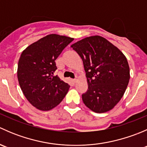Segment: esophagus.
Listing matches in <instances>:
<instances>
[{
	"label": "esophagus",
	"instance_id": "obj_1",
	"mask_svg": "<svg viewBox=\"0 0 147 147\" xmlns=\"http://www.w3.org/2000/svg\"><path fill=\"white\" fill-rule=\"evenodd\" d=\"M78 77H76V78H75V79H73V80H72V81H73V82H77V81H78Z\"/></svg>",
	"mask_w": 147,
	"mask_h": 147
}]
</instances>
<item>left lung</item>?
Segmentation results:
<instances>
[{"instance_id":"left-lung-1","label":"left lung","mask_w":147,"mask_h":147,"mask_svg":"<svg viewBox=\"0 0 147 147\" xmlns=\"http://www.w3.org/2000/svg\"><path fill=\"white\" fill-rule=\"evenodd\" d=\"M82 58L88 90L82 95L92 111L104 113L113 109L126 91L130 78L125 55L100 35L87 37L71 45Z\"/></svg>"}]
</instances>
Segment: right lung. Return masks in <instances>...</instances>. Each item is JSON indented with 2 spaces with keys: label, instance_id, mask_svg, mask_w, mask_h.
I'll list each match as a JSON object with an SVG mask.
<instances>
[{
  "label": "right lung",
  "instance_id": "right-lung-1",
  "mask_svg": "<svg viewBox=\"0 0 147 147\" xmlns=\"http://www.w3.org/2000/svg\"><path fill=\"white\" fill-rule=\"evenodd\" d=\"M74 38L50 34L28 46L20 55L18 79L28 101L41 111H48L59 105L69 85L54 75L55 60Z\"/></svg>",
  "mask_w": 147,
  "mask_h": 147
}]
</instances>
